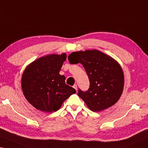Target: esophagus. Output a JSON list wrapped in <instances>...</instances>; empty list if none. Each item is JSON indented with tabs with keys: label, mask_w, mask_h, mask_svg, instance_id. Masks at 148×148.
Returning <instances> with one entry per match:
<instances>
[{
	"label": "esophagus",
	"mask_w": 148,
	"mask_h": 148,
	"mask_svg": "<svg viewBox=\"0 0 148 148\" xmlns=\"http://www.w3.org/2000/svg\"><path fill=\"white\" fill-rule=\"evenodd\" d=\"M73 88L75 89V90H77V85H76V84H74V85L73 86Z\"/></svg>",
	"instance_id": "1"
}]
</instances>
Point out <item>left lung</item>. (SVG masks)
I'll return each instance as SVG.
<instances>
[{
  "mask_svg": "<svg viewBox=\"0 0 148 148\" xmlns=\"http://www.w3.org/2000/svg\"><path fill=\"white\" fill-rule=\"evenodd\" d=\"M69 62L81 63L90 79L86 91L79 89L78 95L93 112L112 106L120 99L124 88V74L114 58L98 50L77 51L70 54Z\"/></svg>",
  "mask_w": 148,
  "mask_h": 148,
  "instance_id": "8db88e82",
  "label": "left lung"
}]
</instances>
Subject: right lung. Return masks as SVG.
Segmentation results:
<instances>
[{"label":"right lung","mask_w":148,"mask_h":148,"mask_svg":"<svg viewBox=\"0 0 148 148\" xmlns=\"http://www.w3.org/2000/svg\"><path fill=\"white\" fill-rule=\"evenodd\" d=\"M66 55L44 56L25 68L22 77V89L25 99L36 109L52 112L58 111L63 102L76 90L65 83L59 74Z\"/></svg>","instance_id":"1"}]
</instances>
